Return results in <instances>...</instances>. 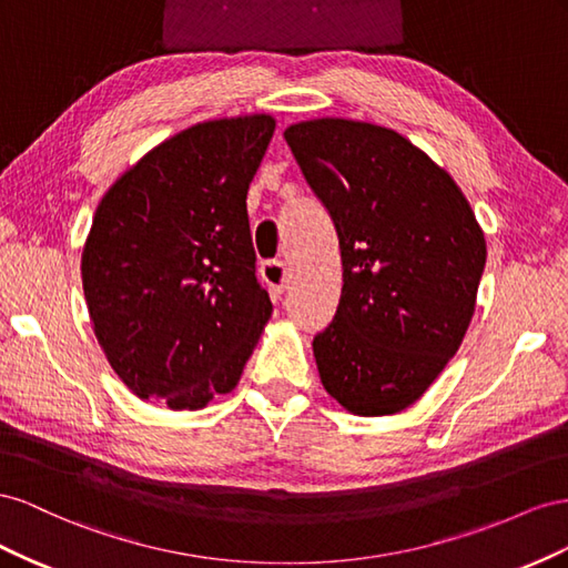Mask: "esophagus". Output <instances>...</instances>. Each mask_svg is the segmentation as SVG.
<instances>
[{"label":"esophagus","instance_id":"obj_1","mask_svg":"<svg viewBox=\"0 0 568 568\" xmlns=\"http://www.w3.org/2000/svg\"><path fill=\"white\" fill-rule=\"evenodd\" d=\"M258 273H262V281L266 283L268 293L273 300H278L283 295L285 290V283H287V268L283 262H275V258H271V262H264L262 268H258Z\"/></svg>","mask_w":568,"mask_h":568}]
</instances>
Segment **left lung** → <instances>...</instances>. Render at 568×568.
<instances>
[{
	"instance_id": "left-lung-1",
	"label": "left lung",
	"mask_w": 568,
	"mask_h": 568,
	"mask_svg": "<svg viewBox=\"0 0 568 568\" xmlns=\"http://www.w3.org/2000/svg\"><path fill=\"white\" fill-rule=\"evenodd\" d=\"M343 256V295L314 337L328 395L359 416L407 409L457 354L485 237L452 175L390 128L316 119L283 133Z\"/></svg>"
}]
</instances>
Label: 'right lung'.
<instances>
[{"instance_id": "obj_1", "label": "right lung", "mask_w": 568, "mask_h": 568, "mask_svg": "<svg viewBox=\"0 0 568 568\" xmlns=\"http://www.w3.org/2000/svg\"><path fill=\"white\" fill-rule=\"evenodd\" d=\"M275 121H206L109 187L83 247L97 343L140 399L202 409L231 393L273 312L256 281L247 190Z\"/></svg>"}]
</instances>
